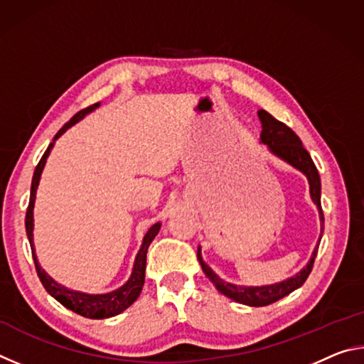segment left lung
Masks as SVG:
<instances>
[{
	"label": "left lung",
	"mask_w": 364,
	"mask_h": 364,
	"mask_svg": "<svg viewBox=\"0 0 364 364\" xmlns=\"http://www.w3.org/2000/svg\"><path fill=\"white\" fill-rule=\"evenodd\" d=\"M258 119L262 122V134L260 141L263 144L268 146V149L278 156L279 159L284 160L289 165H292L294 168L300 170L301 173L306 176L308 184H310V196L311 200L315 202L318 210H319V220H321V232L324 230V215L321 208V180H319V173L316 170V165L313 164L310 154L301 144L300 138L295 134L291 128L284 123L276 120L273 115L268 114L267 110H258ZM318 254V245L313 250L310 262L306 263V267L297 273L292 278H289L282 282H276V284L269 286H260V287H247V286H236L231 284V282H226L217 274L213 273V269L208 267V264L202 260L200 247L197 249V260H199L202 269L208 279L213 282V286L218 289V291L230 297L234 301H239V304L249 305V306H264L269 304H274L279 299L286 297L295 289H299L304 282L306 281L308 274L311 273L313 263H315V258Z\"/></svg>",
	"instance_id": "8db88e82"
}]
</instances>
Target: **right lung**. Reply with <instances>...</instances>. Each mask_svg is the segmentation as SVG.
<instances>
[{"mask_svg": "<svg viewBox=\"0 0 364 364\" xmlns=\"http://www.w3.org/2000/svg\"><path fill=\"white\" fill-rule=\"evenodd\" d=\"M97 106H100V102H96V104H93V106L80 110V112L73 115L72 119L56 133L53 143L48 146V149L45 151V154H43V157L40 159V162L35 168V173L32 178V189H30V202H28V208H27V215H26L27 236L30 241V247H32L36 273H38V278L41 281L43 287H45L46 292L51 295V297L56 299L59 304H63L65 308L75 311L77 315H82V316L90 318V319H104V318L119 315V313L125 311L127 308L139 297V294H141V291H143V286H144L147 249H149L151 242L154 241V237L157 236V232L160 230V223L152 225L149 230H147L138 255H136V258H134V264H133L130 279H128L122 287L115 289V291H112V292L85 294V292L72 291V289L60 286L59 282L54 281L51 276H48L46 271L40 267L38 258H36V255H35V247H33V207H35V194H36V188H38L40 178H41V171H43V168H45L46 159L49 156V152H51V149H53L54 141H56L60 134H64V132H67V128H70L72 125H75L77 122L82 120L86 114L93 112Z\"/></svg>", "mask_w": 364, "mask_h": 364, "instance_id": "1", "label": "right lung"}]
</instances>
